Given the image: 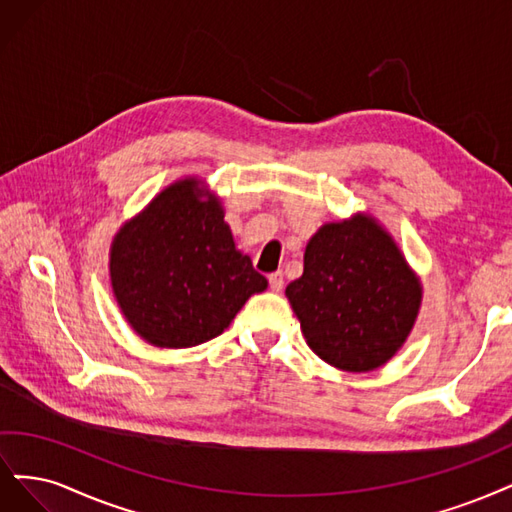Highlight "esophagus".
<instances>
[{
  "label": "esophagus",
  "mask_w": 512,
  "mask_h": 512,
  "mask_svg": "<svg viewBox=\"0 0 512 512\" xmlns=\"http://www.w3.org/2000/svg\"><path fill=\"white\" fill-rule=\"evenodd\" d=\"M268 283H270V289L272 291H283V287H285V280H283V274L280 272H274V274H270L268 276Z\"/></svg>",
  "instance_id": "obj_1"
}]
</instances>
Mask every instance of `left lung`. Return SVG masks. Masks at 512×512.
Segmentation results:
<instances>
[{"mask_svg": "<svg viewBox=\"0 0 512 512\" xmlns=\"http://www.w3.org/2000/svg\"><path fill=\"white\" fill-rule=\"evenodd\" d=\"M285 295L308 346L329 366L370 372L402 349L423 287L398 244L368 214L325 223Z\"/></svg>", "mask_w": 512, "mask_h": 512, "instance_id": "obj_1", "label": "left lung"}]
</instances>
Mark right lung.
Listing matches in <instances>:
<instances>
[{"label": "right lung", "instance_id": "right-lung-1", "mask_svg": "<svg viewBox=\"0 0 512 512\" xmlns=\"http://www.w3.org/2000/svg\"><path fill=\"white\" fill-rule=\"evenodd\" d=\"M219 197L189 176L163 189L110 246L123 317L148 344L189 349L223 334L268 280L236 249Z\"/></svg>", "mask_w": 512, "mask_h": 512}]
</instances>
